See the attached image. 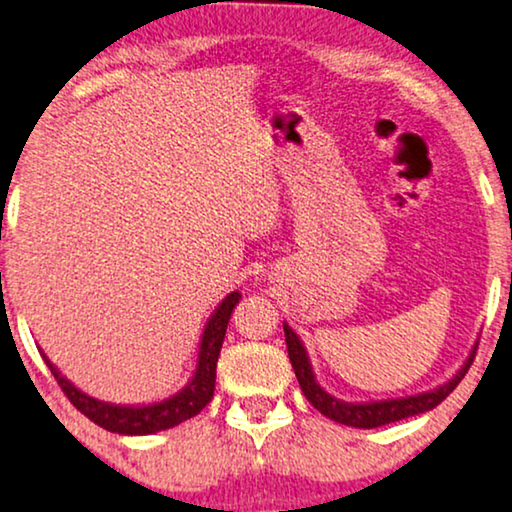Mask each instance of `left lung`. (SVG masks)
<instances>
[{
	"label": "left lung",
	"mask_w": 512,
	"mask_h": 512,
	"mask_svg": "<svg viewBox=\"0 0 512 512\" xmlns=\"http://www.w3.org/2000/svg\"><path fill=\"white\" fill-rule=\"evenodd\" d=\"M285 330V344H288V356L292 363V370H295V377L302 386V393L306 400L316 407L320 414H325L327 419L337 421V424L353 426V428H377L393 424V421L414 417V414L428 412L433 407H438L442 400L447 398L449 393L459 386V381L466 377L470 363L475 358V349H478V342L473 344L468 358L463 360V365L456 370L452 379H447L445 384L438 388H431V391L405 395V398H388V400H367V403H349V400L335 398L332 393H327L323 386L318 384L316 372H313L309 353H306V346L299 335L288 323H283Z\"/></svg>",
	"instance_id": "1"
}]
</instances>
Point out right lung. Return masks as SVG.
Returning a JSON list of instances; mask_svg holds the SVG:
<instances>
[{
    "mask_svg": "<svg viewBox=\"0 0 512 512\" xmlns=\"http://www.w3.org/2000/svg\"><path fill=\"white\" fill-rule=\"evenodd\" d=\"M238 302H241V292H229V295L215 306V311L210 313L208 323L201 332L199 353H196L192 377H189V381L180 388V391L168 395V398L163 400H156V403L117 405L93 398V395H88L81 391V388L74 386L72 381L51 363L44 351L39 353H42L44 363L49 365V370L53 377H56L60 388H63V393L70 398V403L77 407L84 417L91 419L93 424L119 435H152L196 417V414L210 403L215 391L217 358H220L229 318Z\"/></svg>",
    "mask_w": 512,
    "mask_h": 512,
    "instance_id": "add662e5",
    "label": "right lung"
}]
</instances>
